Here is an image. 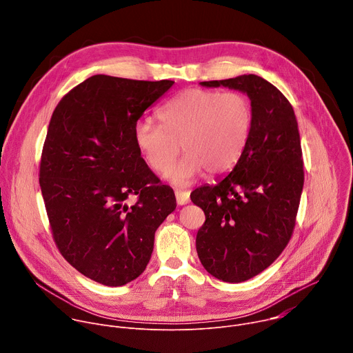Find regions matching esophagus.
<instances>
[{
    "label": "esophagus",
    "mask_w": 353,
    "mask_h": 353,
    "mask_svg": "<svg viewBox=\"0 0 353 353\" xmlns=\"http://www.w3.org/2000/svg\"><path fill=\"white\" fill-rule=\"evenodd\" d=\"M174 195H176V201H177L179 205H185V204L190 203V192L181 191V190H176Z\"/></svg>",
    "instance_id": "esophagus-1"
}]
</instances>
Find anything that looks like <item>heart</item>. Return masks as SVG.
<instances>
[{
	"mask_svg": "<svg viewBox=\"0 0 353 353\" xmlns=\"http://www.w3.org/2000/svg\"><path fill=\"white\" fill-rule=\"evenodd\" d=\"M158 117L161 124L135 123V145L148 166L165 174L181 143L185 154L169 179L176 185H187L204 170L219 174L236 165L250 135L253 109L239 92L187 89L162 106Z\"/></svg>",
	"mask_w": 353,
	"mask_h": 353,
	"instance_id": "1",
	"label": "heart"
}]
</instances>
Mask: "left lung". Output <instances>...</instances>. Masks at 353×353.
Wrapping results in <instances>:
<instances>
[{"mask_svg":"<svg viewBox=\"0 0 353 353\" xmlns=\"http://www.w3.org/2000/svg\"><path fill=\"white\" fill-rule=\"evenodd\" d=\"M199 85L243 92L253 109L233 170L191 192L205 214L195 239L201 264L212 276L239 283L268 268L290 240L305 183L300 135L289 100L264 78L248 74Z\"/></svg>","mask_w":353,"mask_h":353,"instance_id":"8db88e82","label":"left lung"}]
</instances>
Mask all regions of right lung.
I'll list each match as a JSON object with an SVG mask.
<instances>
[{
	"label": "right lung",
	"instance_id": "obj_1",
	"mask_svg": "<svg viewBox=\"0 0 353 353\" xmlns=\"http://www.w3.org/2000/svg\"><path fill=\"white\" fill-rule=\"evenodd\" d=\"M173 81L93 75L57 105L39 183L54 241L82 275L106 286L138 278L155 232L176 210L170 187L141 158L134 125ZM137 194L131 208L126 199Z\"/></svg>",
	"mask_w": 353,
	"mask_h": 353
}]
</instances>
